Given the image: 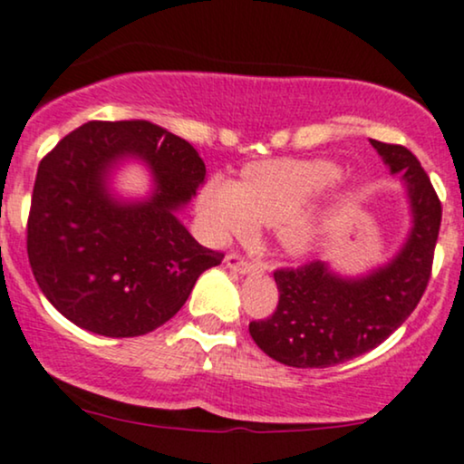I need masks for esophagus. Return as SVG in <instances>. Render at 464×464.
<instances>
[{
  "mask_svg": "<svg viewBox=\"0 0 464 464\" xmlns=\"http://www.w3.org/2000/svg\"><path fill=\"white\" fill-rule=\"evenodd\" d=\"M225 264H227L231 270H236V273H242V275L255 273V270L259 268L257 264L248 262V259L244 257V255H239V253H228L227 257H225Z\"/></svg>",
  "mask_w": 464,
  "mask_h": 464,
  "instance_id": "34e87169",
  "label": "esophagus"
}]
</instances>
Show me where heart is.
Segmentation results:
<instances>
[{
	"label": "heart",
	"instance_id": "1",
	"mask_svg": "<svg viewBox=\"0 0 464 464\" xmlns=\"http://www.w3.org/2000/svg\"><path fill=\"white\" fill-rule=\"evenodd\" d=\"M343 169L324 159H276L244 169L242 183L211 180L202 194V211L222 236L248 231L255 222L281 225V244L290 253H307L321 237L323 209L310 205L332 189Z\"/></svg>",
	"mask_w": 464,
	"mask_h": 464
}]
</instances>
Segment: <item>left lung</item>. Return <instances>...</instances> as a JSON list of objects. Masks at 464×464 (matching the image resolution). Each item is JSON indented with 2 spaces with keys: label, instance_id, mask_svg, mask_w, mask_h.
Segmentation results:
<instances>
[{
  "label": "left lung",
  "instance_id": "1",
  "mask_svg": "<svg viewBox=\"0 0 464 464\" xmlns=\"http://www.w3.org/2000/svg\"><path fill=\"white\" fill-rule=\"evenodd\" d=\"M392 174L401 172L412 202L414 227L406 246L364 279H340L327 264L275 270L279 303L248 332L266 355L296 369H327L382 344L419 305L430 276L440 207L419 159L399 143L371 141Z\"/></svg>",
  "mask_w": 464,
  "mask_h": 464
}]
</instances>
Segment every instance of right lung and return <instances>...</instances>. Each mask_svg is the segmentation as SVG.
<instances>
[{"mask_svg": "<svg viewBox=\"0 0 464 464\" xmlns=\"http://www.w3.org/2000/svg\"><path fill=\"white\" fill-rule=\"evenodd\" d=\"M140 156L158 189L124 206L105 194L115 160ZM188 141L150 121H87L41 159L25 231L30 268L63 316L109 338L161 327L225 253L200 246L177 209L205 183Z\"/></svg>", "mask_w": 464, "mask_h": 464, "instance_id": "1", "label": "right lung"}]
</instances>
